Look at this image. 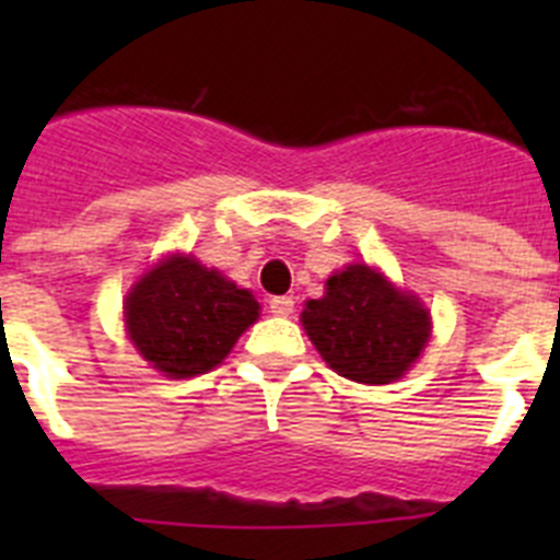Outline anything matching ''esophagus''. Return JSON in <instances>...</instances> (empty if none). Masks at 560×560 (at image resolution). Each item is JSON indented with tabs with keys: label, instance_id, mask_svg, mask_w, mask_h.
I'll return each mask as SVG.
<instances>
[{
	"label": "esophagus",
	"instance_id": "1",
	"mask_svg": "<svg viewBox=\"0 0 560 560\" xmlns=\"http://www.w3.org/2000/svg\"><path fill=\"white\" fill-rule=\"evenodd\" d=\"M269 308H271V314L275 316H291L294 314V300H291V296H271L269 300Z\"/></svg>",
	"mask_w": 560,
	"mask_h": 560
}]
</instances>
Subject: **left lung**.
<instances>
[{"label":"left lung","instance_id":"obj_1","mask_svg":"<svg viewBox=\"0 0 560 560\" xmlns=\"http://www.w3.org/2000/svg\"><path fill=\"white\" fill-rule=\"evenodd\" d=\"M303 328L334 373L359 384H393L412 368L432 336L418 296L368 264L334 271L323 300H308Z\"/></svg>","mask_w":560,"mask_h":560}]
</instances>
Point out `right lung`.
Segmentation results:
<instances>
[{"label":"right lung","instance_id":"right-lung-1","mask_svg":"<svg viewBox=\"0 0 560 560\" xmlns=\"http://www.w3.org/2000/svg\"><path fill=\"white\" fill-rule=\"evenodd\" d=\"M126 330L142 359L167 378L210 373L257 323L260 305L221 271L192 255H171L148 269L126 296Z\"/></svg>","mask_w":560,"mask_h":560}]
</instances>
